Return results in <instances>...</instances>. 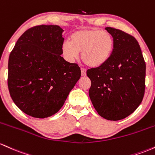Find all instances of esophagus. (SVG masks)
I'll return each instance as SVG.
<instances>
[{
  "label": "esophagus",
  "mask_w": 155,
  "mask_h": 155,
  "mask_svg": "<svg viewBox=\"0 0 155 155\" xmlns=\"http://www.w3.org/2000/svg\"><path fill=\"white\" fill-rule=\"evenodd\" d=\"M81 75H82V76H86V69H81Z\"/></svg>",
  "instance_id": "1"
}]
</instances>
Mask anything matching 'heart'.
Wrapping results in <instances>:
<instances>
[{"mask_svg": "<svg viewBox=\"0 0 155 155\" xmlns=\"http://www.w3.org/2000/svg\"><path fill=\"white\" fill-rule=\"evenodd\" d=\"M70 41L61 45L66 59L73 62L81 53V59L87 67L99 68L107 63L114 50V39L110 34L97 29H84L73 33Z\"/></svg>", "mask_w": 155, "mask_h": 155, "instance_id": "b5f03b06", "label": "heart"}]
</instances>
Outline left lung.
Returning <instances> with one entry per match:
<instances>
[{
	"mask_svg": "<svg viewBox=\"0 0 155 155\" xmlns=\"http://www.w3.org/2000/svg\"><path fill=\"white\" fill-rule=\"evenodd\" d=\"M105 30L114 39V50L105 65L88 69L89 97L98 114L118 121L127 117L141 103L145 91L146 64L133 36L114 28Z\"/></svg>",
	"mask_w": 155,
	"mask_h": 155,
	"instance_id": "8db88e82",
	"label": "left lung"
}]
</instances>
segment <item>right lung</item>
Instances as JSON below:
<instances>
[{"label": "right lung", "mask_w": 155, "mask_h": 155, "mask_svg": "<svg viewBox=\"0 0 155 155\" xmlns=\"http://www.w3.org/2000/svg\"><path fill=\"white\" fill-rule=\"evenodd\" d=\"M63 31L53 25L29 28L9 55L10 96L22 112L32 117L44 119L56 114L81 78L78 64L61 55Z\"/></svg>", "instance_id": "1"}]
</instances>
